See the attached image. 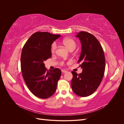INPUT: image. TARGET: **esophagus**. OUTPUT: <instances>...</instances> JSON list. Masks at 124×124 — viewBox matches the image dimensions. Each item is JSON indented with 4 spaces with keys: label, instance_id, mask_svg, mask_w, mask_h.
<instances>
[{
    "label": "esophagus",
    "instance_id": "34e87169",
    "mask_svg": "<svg viewBox=\"0 0 124 124\" xmlns=\"http://www.w3.org/2000/svg\"><path fill=\"white\" fill-rule=\"evenodd\" d=\"M62 73H66V72H67V71L65 70H62Z\"/></svg>",
    "mask_w": 124,
    "mask_h": 124
}]
</instances>
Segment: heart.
<instances>
[{"instance_id": "1", "label": "heart", "mask_w": 124, "mask_h": 124, "mask_svg": "<svg viewBox=\"0 0 124 124\" xmlns=\"http://www.w3.org/2000/svg\"><path fill=\"white\" fill-rule=\"evenodd\" d=\"M62 43L69 51L73 50L76 46V43L75 42V41L73 39L69 38H66L63 39L62 40ZM56 48H57V44H56L55 42H54L52 43L51 46V53H54L56 51ZM62 64H63V62H62Z\"/></svg>"}]
</instances>
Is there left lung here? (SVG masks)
<instances>
[{
    "instance_id": "1",
    "label": "left lung",
    "mask_w": 124,
    "mask_h": 124,
    "mask_svg": "<svg viewBox=\"0 0 124 124\" xmlns=\"http://www.w3.org/2000/svg\"><path fill=\"white\" fill-rule=\"evenodd\" d=\"M82 44V51L78 63L83 70L78 74L72 71L71 87L78 96L87 97L98 88L105 71L106 61L103 50L99 41L91 33L81 31L76 36Z\"/></svg>"
}]
</instances>
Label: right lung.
<instances>
[{"instance_id": "obj_1", "label": "right lung", "mask_w": 124, "mask_h": 124, "mask_svg": "<svg viewBox=\"0 0 124 124\" xmlns=\"http://www.w3.org/2000/svg\"><path fill=\"white\" fill-rule=\"evenodd\" d=\"M59 37L47 32H36L30 37L22 49V76L30 91L40 98L46 99L54 94L61 76V69L48 71L43 62L51 58V45Z\"/></svg>"}]
</instances>
